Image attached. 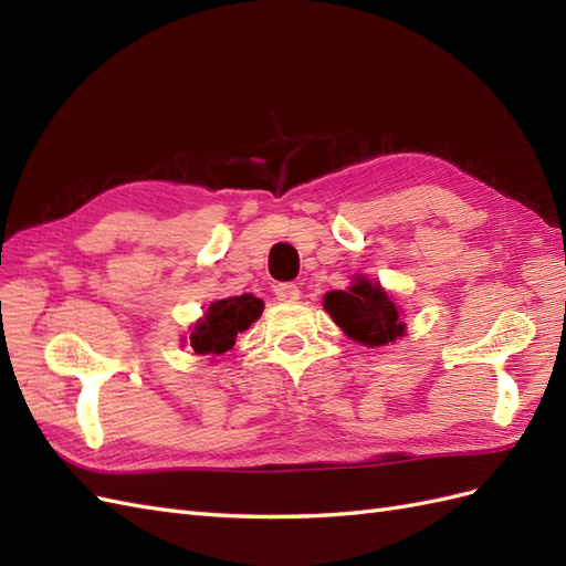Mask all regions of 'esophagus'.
<instances>
[{
  "label": "esophagus",
  "mask_w": 566,
  "mask_h": 566,
  "mask_svg": "<svg viewBox=\"0 0 566 566\" xmlns=\"http://www.w3.org/2000/svg\"><path fill=\"white\" fill-rule=\"evenodd\" d=\"M274 298H277L280 303H294V301L301 298V292H298L296 284L284 282V284L274 286Z\"/></svg>",
  "instance_id": "1"
}]
</instances>
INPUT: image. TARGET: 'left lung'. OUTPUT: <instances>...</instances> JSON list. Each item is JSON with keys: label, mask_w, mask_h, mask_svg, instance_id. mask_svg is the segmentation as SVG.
<instances>
[{"label": "left lung", "mask_w": 566, "mask_h": 566, "mask_svg": "<svg viewBox=\"0 0 566 566\" xmlns=\"http://www.w3.org/2000/svg\"><path fill=\"white\" fill-rule=\"evenodd\" d=\"M325 311L332 315L346 337L366 346H387L407 335V323L401 321V308L378 282L356 274L354 284L342 292L325 294Z\"/></svg>", "instance_id": "1"}]
</instances>
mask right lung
<instances>
[{
    "instance_id": "1",
    "label": "right lung",
    "mask_w": 566,
    "mask_h": 566,
    "mask_svg": "<svg viewBox=\"0 0 566 566\" xmlns=\"http://www.w3.org/2000/svg\"><path fill=\"white\" fill-rule=\"evenodd\" d=\"M260 313L263 301L253 294H241L210 303L208 313L200 317L191 332V349L200 356H222L234 349L237 337L249 329Z\"/></svg>"
}]
</instances>
